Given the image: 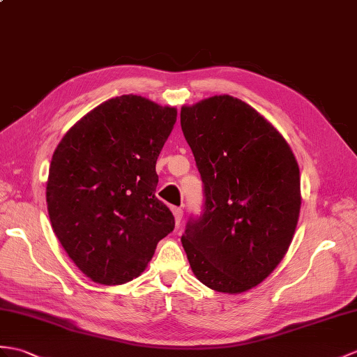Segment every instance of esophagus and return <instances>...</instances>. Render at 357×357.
<instances>
[{"label":"esophagus","instance_id":"obj_1","mask_svg":"<svg viewBox=\"0 0 357 357\" xmlns=\"http://www.w3.org/2000/svg\"><path fill=\"white\" fill-rule=\"evenodd\" d=\"M172 211H173V216H175L176 225H179L181 220H182V214H184V211H182V208H179V206H172Z\"/></svg>","mask_w":357,"mask_h":357}]
</instances>
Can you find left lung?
<instances>
[{"instance_id": "1", "label": "left lung", "mask_w": 357, "mask_h": 357, "mask_svg": "<svg viewBox=\"0 0 357 357\" xmlns=\"http://www.w3.org/2000/svg\"><path fill=\"white\" fill-rule=\"evenodd\" d=\"M204 205L181 237L197 280L223 294L257 286L283 259L300 216V169L254 107L214 96L181 109Z\"/></svg>"}]
</instances>
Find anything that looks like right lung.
Returning a JSON list of instances; mask_svg holds the SVG:
<instances>
[{
    "mask_svg": "<svg viewBox=\"0 0 357 357\" xmlns=\"http://www.w3.org/2000/svg\"><path fill=\"white\" fill-rule=\"evenodd\" d=\"M175 121V107L121 96L86 114L56 147L47 182L50 220L70 259L96 283L138 277L175 228L155 196V164Z\"/></svg>",
    "mask_w": 357,
    "mask_h": 357,
    "instance_id": "right-lung-1",
    "label": "right lung"
}]
</instances>
